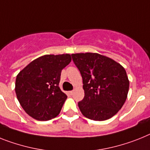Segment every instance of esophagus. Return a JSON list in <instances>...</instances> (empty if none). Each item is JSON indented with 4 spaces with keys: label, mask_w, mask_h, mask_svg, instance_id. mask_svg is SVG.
Listing matches in <instances>:
<instances>
[{
    "label": "esophagus",
    "mask_w": 150,
    "mask_h": 150,
    "mask_svg": "<svg viewBox=\"0 0 150 150\" xmlns=\"http://www.w3.org/2000/svg\"><path fill=\"white\" fill-rule=\"evenodd\" d=\"M69 93H70V95H73V94H74V91H70Z\"/></svg>",
    "instance_id": "esophagus-1"
}]
</instances>
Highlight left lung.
<instances>
[{
	"instance_id": "obj_1",
	"label": "left lung",
	"mask_w": 150,
	"mask_h": 150,
	"mask_svg": "<svg viewBox=\"0 0 150 150\" xmlns=\"http://www.w3.org/2000/svg\"><path fill=\"white\" fill-rule=\"evenodd\" d=\"M83 83V99L78 102L82 114L93 121L113 117L127 99L129 80L120 64L97 53L72 54Z\"/></svg>"
}]
</instances>
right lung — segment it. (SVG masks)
Masks as SVG:
<instances>
[{
	"mask_svg": "<svg viewBox=\"0 0 150 150\" xmlns=\"http://www.w3.org/2000/svg\"><path fill=\"white\" fill-rule=\"evenodd\" d=\"M70 61L68 54H46L32 61L18 74L15 92L29 116L38 121H48L59 115L67 98L59 87L61 73Z\"/></svg>",
	"mask_w": 150,
	"mask_h": 150,
	"instance_id": "right-lung-1",
	"label": "right lung"
}]
</instances>
